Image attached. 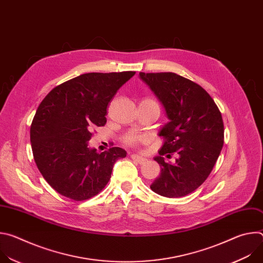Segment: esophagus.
Wrapping results in <instances>:
<instances>
[{"label": "esophagus", "instance_id": "34e87169", "mask_svg": "<svg viewBox=\"0 0 263 263\" xmlns=\"http://www.w3.org/2000/svg\"><path fill=\"white\" fill-rule=\"evenodd\" d=\"M131 158H132L134 161H136L137 163H139V164H142V163H144V161H145V159H144L143 157H141V156H139V155H136V154L131 155Z\"/></svg>", "mask_w": 263, "mask_h": 263}]
</instances>
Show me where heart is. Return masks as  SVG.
<instances>
[{
  "instance_id": "heart-1",
  "label": "heart",
  "mask_w": 263,
  "mask_h": 263,
  "mask_svg": "<svg viewBox=\"0 0 263 263\" xmlns=\"http://www.w3.org/2000/svg\"><path fill=\"white\" fill-rule=\"evenodd\" d=\"M143 101L157 104V103H156L154 100H152V99H145V100H143ZM145 139H146L145 136L137 135V134H134V133H128V134H126V135L124 136V138H123V140H124V142H125L126 144H128V145H133V146H134V145H137V144L140 143V142H143Z\"/></svg>"
}]
</instances>
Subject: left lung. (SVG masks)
<instances>
[{
    "mask_svg": "<svg viewBox=\"0 0 263 263\" xmlns=\"http://www.w3.org/2000/svg\"><path fill=\"white\" fill-rule=\"evenodd\" d=\"M163 105L170 120L159 132L164 142L156 160L161 173L151 190L166 198L195 192L210 175L223 144V123L219 109L199 84L175 72H139ZM176 153L174 164L162 156Z\"/></svg>",
    "mask_w": 263,
    "mask_h": 263,
    "instance_id": "left-lung-1",
    "label": "left lung"
}]
</instances>
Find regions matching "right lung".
<instances>
[{
    "instance_id": "right-lung-1",
    "label": "right lung",
    "mask_w": 263,
    "mask_h": 263,
    "mask_svg": "<svg viewBox=\"0 0 263 263\" xmlns=\"http://www.w3.org/2000/svg\"><path fill=\"white\" fill-rule=\"evenodd\" d=\"M135 71L88 72L53 88L40 104L30 128L35 163L60 195L84 201L110 180L127 152L114 146L98 153L88 146L96 127L106 124L107 106Z\"/></svg>"
}]
</instances>
